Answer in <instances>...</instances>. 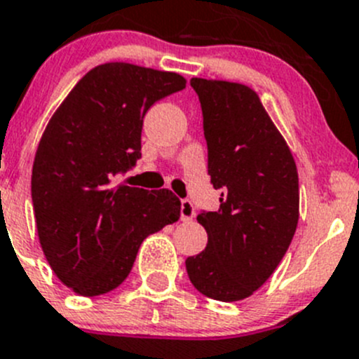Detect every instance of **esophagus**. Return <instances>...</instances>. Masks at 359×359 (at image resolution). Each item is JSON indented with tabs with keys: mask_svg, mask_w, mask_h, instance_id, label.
Masks as SVG:
<instances>
[{
	"mask_svg": "<svg viewBox=\"0 0 359 359\" xmlns=\"http://www.w3.org/2000/svg\"><path fill=\"white\" fill-rule=\"evenodd\" d=\"M194 215H196V212H194V205L191 203V200L180 201V219L182 221H191Z\"/></svg>",
	"mask_w": 359,
	"mask_h": 359,
	"instance_id": "34e87169",
	"label": "esophagus"
}]
</instances>
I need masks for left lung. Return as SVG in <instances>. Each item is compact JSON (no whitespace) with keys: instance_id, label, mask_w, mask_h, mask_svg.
I'll return each mask as SVG.
<instances>
[{"instance_id":"left-lung-1","label":"left lung","mask_w":359,"mask_h":359,"mask_svg":"<svg viewBox=\"0 0 359 359\" xmlns=\"http://www.w3.org/2000/svg\"><path fill=\"white\" fill-rule=\"evenodd\" d=\"M203 112L208 175L221 189L217 212L198 222L208 242L186 259L193 286L219 302L259 290L286 254L300 215L293 154L250 87L191 79Z\"/></svg>"}]
</instances>
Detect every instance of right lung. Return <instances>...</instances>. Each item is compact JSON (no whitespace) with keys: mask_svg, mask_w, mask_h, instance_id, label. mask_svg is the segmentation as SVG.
Segmentation results:
<instances>
[{"mask_svg":"<svg viewBox=\"0 0 359 359\" xmlns=\"http://www.w3.org/2000/svg\"><path fill=\"white\" fill-rule=\"evenodd\" d=\"M186 79L130 62L87 72L48 121L31 175L40 245L65 286L82 297L116 290L142 242L180 217L168 189L119 184L142 152L147 110Z\"/></svg>","mask_w":359,"mask_h":359,"instance_id":"1","label":"right lung"}]
</instances>
